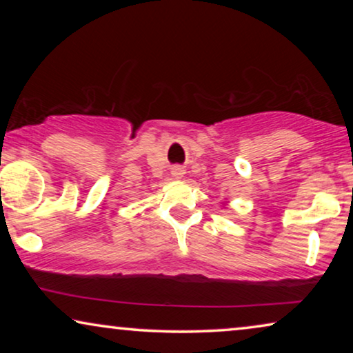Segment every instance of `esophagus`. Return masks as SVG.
I'll return each mask as SVG.
<instances>
[{
	"label": "esophagus",
	"mask_w": 353,
	"mask_h": 353,
	"mask_svg": "<svg viewBox=\"0 0 353 353\" xmlns=\"http://www.w3.org/2000/svg\"><path fill=\"white\" fill-rule=\"evenodd\" d=\"M172 176L175 178V180H181V178L185 176V170H183L181 167H175V168H172Z\"/></svg>",
	"instance_id": "obj_1"
}]
</instances>
